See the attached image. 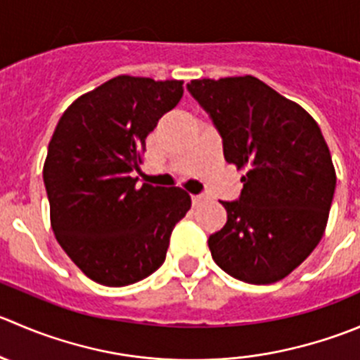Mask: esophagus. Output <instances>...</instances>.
I'll use <instances>...</instances> for the list:
<instances>
[{
    "instance_id": "obj_1",
    "label": "esophagus",
    "mask_w": 360,
    "mask_h": 360,
    "mask_svg": "<svg viewBox=\"0 0 360 360\" xmlns=\"http://www.w3.org/2000/svg\"><path fill=\"white\" fill-rule=\"evenodd\" d=\"M202 202H204V197H191V204H193V207H198Z\"/></svg>"
}]
</instances>
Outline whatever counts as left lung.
I'll return each mask as SVG.
<instances>
[{"mask_svg":"<svg viewBox=\"0 0 360 360\" xmlns=\"http://www.w3.org/2000/svg\"><path fill=\"white\" fill-rule=\"evenodd\" d=\"M191 95L211 114L223 155L244 172L226 223L209 237L212 260L236 280H283L326 232L336 170L319 123L253 75L195 79Z\"/></svg>","mask_w":360,"mask_h":360,"instance_id":"8db88e82","label":"left lung"}]
</instances>
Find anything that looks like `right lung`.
I'll list each match as a JSON object with an SVG mask.
<instances>
[{
  "instance_id": "obj_1",
  "label": "right lung",
  "mask_w": 360,
  "mask_h": 360,
  "mask_svg": "<svg viewBox=\"0 0 360 360\" xmlns=\"http://www.w3.org/2000/svg\"><path fill=\"white\" fill-rule=\"evenodd\" d=\"M183 91V80L117 75L79 96L52 134L44 163L51 226L96 283L127 287L155 273L191 207L181 188L137 186L131 177L146 139Z\"/></svg>"
}]
</instances>
